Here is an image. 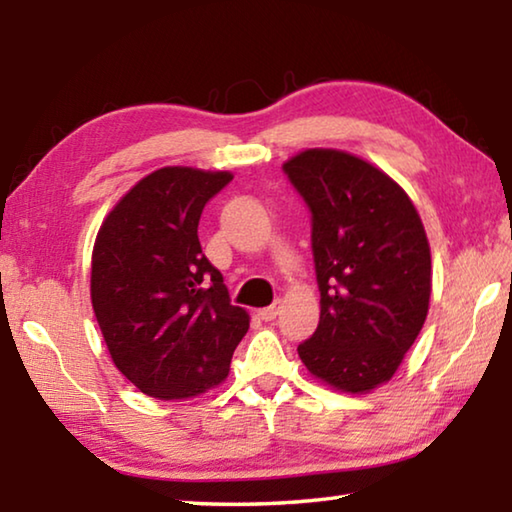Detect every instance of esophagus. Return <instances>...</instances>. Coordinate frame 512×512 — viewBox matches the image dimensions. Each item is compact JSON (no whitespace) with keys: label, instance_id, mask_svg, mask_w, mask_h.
<instances>
[{"label":"esophagus","instance_id":"34e87169","mask_svg":"<svg viewBox=\"0 0 512 512\" xmlns=\"http://www.w3.org/2000/svg\"><path fill=\"white\" fill-rule=\"evenodd\" d=\"M280 302H273L271 307H264V309H259L257 311V316L262 318V320H275L277 318V314H280Z\"/></svg>","mask_w":512,"mask_h":512}]
</instances>
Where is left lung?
Listing matches in <instances>:
<instances>
[{"mask_svg":"<svg viewBox=\"0 0 512 512\" xmlns=\"http://www.w3.org/2000/svg\"><path fill=\"white\" fill-rule=\"evenodd\" d=\"M311 210L320 320L298 345L307 370L341 393H370L418 339L431 250L409 194L368 160L307 149L282 164Z\"/></svg>","mask_w":512,"mask_h":512,"instance_id":"obj_1","label":"left lung"}]
</instances>
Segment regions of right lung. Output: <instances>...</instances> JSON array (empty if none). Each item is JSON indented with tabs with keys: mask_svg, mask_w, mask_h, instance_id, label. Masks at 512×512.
I'll list each match as a JSON object with an SVG mask.
<instances>
[{
	"mask_svg": "<svg viewBox=\"0 0 512 512\" xmlns=\"http://www.w3.org/2000/svg\"><path fill=\"white\" fill-rule=\"evenodd\" d=\"M230 171L162 167L119 198L94 239L90 298L115 366L155 400H187L225 381L248 332L223 275L203 255V207Z\"/></svg>",
	"mask_w": 512,
	"mask_h": 512,
	"instance_id": "add662e5",
	"label": "right lung"
}]
</instances>
